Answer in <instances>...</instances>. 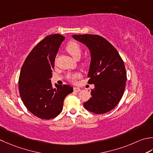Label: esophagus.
Segmentation results:
<instances>
[{"label":"esophagus","mask_w":153,"mask_h":153,"mask_svg":"<svg viewBox=\"0 0 153 153\" xmlns=\"http://www.w3.org/2000/svg\"><path fill=\"white\" fill-rule=\"evenodd\" d=\"M80 90H81V89L79 88H76V87H75V88H74V91L75 92H79Z\"/></svg>","instance_id":"esophagus-1"}]
</instances>
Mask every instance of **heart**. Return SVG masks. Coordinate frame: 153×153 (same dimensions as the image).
<instances>
[{
  "label": "heart",
  "instance_id": "obj_1",
  "mask_svg": "<svg viewBox=\"0 0 153 153\" xmlns=\"http://www.w3.org/2000/svg\"><path fill=\"white\" fill-rule=\"evenodd\" d=\"M65 49L68 51V52L74 58L77 59V58H79L81 56V53H82V48H81L80 45L77 43L75 41H71L69 42ZM79 77V74H69L68 76V79L70 80L71 82H75L77 78Z\"/></svg>",
  "mask_w": 153,
  "mask_h": 153
}]
</instances>
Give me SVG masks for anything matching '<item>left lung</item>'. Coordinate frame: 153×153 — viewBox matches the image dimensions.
<instances>
[{"mask_svg":"<svg viewBox=\"0 0 153 153\" xmlns=\"http://www.w3.org/2000/svg\"><path fill=\"white\" fill-rule=\"evenodd\" d=\"M90 51L88 72L91 97L83 103L85 108L96 114L110 111L117 105L125 91L127 73L124 62L113 45L99 35H73Z\"/></svg>","mask_w":153,"mask_h":153,"instance_id":"8db88e82","label":"left lung"}]
</instances>
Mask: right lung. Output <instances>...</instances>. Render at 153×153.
Instances as JSON below:
<instances>
[{
    "label": "right lung",
    "mask_w": 153,
    "mask_h": 153,
    "mask_svg": "<svg viewBox=\"0 0 153 153\" xmlns=\"http://www.w3.org/2000/svg\"><path fill=\"white\" fill-rule=\"evenodd\" d=\"M65 37L51 34L40 41L27 56L21 68L19 88L23 103L33 115L42 119L56 117L62 112L65 97L73 92L68 85L52 88V69Z\"/></svg>",
    "instance_id": "obj_1"
}]
</instances>
